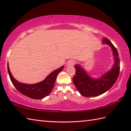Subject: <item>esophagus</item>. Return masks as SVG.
<instances>
[{
	"label": "esophagus",
	"instance_id": "obj_1",
	"mask_svg": "<svg viewBox=\"0 0 131 131\" xmlns=\"http://www.w3.org/2000/svg\"><path fill=\"white\" fill-rule=\"evenodd\" d=\"M74 63H75V61L74 60L69 61L68 62L67 65H66V66H73L74 65Z\"/></svg>",
	"mask_w": 131,
	"mask_h": 131
}]
</instances>
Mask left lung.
I'll return each instance as SVG.
<instances>
[{
    "label": "left lung",
    "instance_id": "8db88e82",
    "mask_svg": "<svg viewBox=\"0 0 131 131\" xmlns=\"http://www.w3.org/2000/svg\"><path fill=\"white\" fill-rule=\"evenodd\" d=\"M102 43L109 45L112 50L114 63L111 69L98 78H93L79 64L74 66L76 71L73 78L74 85L82 95L99 96L108 90L116 81L120 71V59L117 50L110 41L104 37Z\"/></svg>",
    "mask_w": 131,
    "mask_h": 131
}]
</instances>
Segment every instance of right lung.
<instances>
[{
  "instance_id": "right-lung-1",
  "label": "right lung",
  "mask_w": 131,
  "mask_h": 131,
  "mask_svg": "<svg viewBox=\"0 0 131 131\" xmlns=\"http://www.w3.org/2000/svg\"><path fill=\"white\" fill-rule=\"evenodd\" d=\"M63 68L64 66H62L54 70L41 82L35 84H26L19 82L14 78L10 71L8 62L7 64L9 78L15 88L25 96L34 99H42L51 93L54 88L56 78L58 74L62 71Z\"/></svg>"
}]
</instances>
